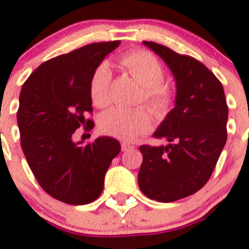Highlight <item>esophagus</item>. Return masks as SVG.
<instances>
[{
  "mask_svg": "<svg viewBox=\"0 0 249 249\" xmlns=\"http://www.w3.org/2000/svg\"><path fill=\"white\" fill-rule=\"evenodd\" d=\"M133 149H135V147H134L133 145L127 144V142H123V144H122L123 151H129V150H133Z\"/></svg>",
  "mask_w": 249,
  "mask_h": 249,
  "instance_id": "1",
  "label": "esophagus"
}]
</instances>
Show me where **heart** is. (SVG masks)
Segmentation results:
<instances>
[{
  "label": "heart",
  "mask_w": 249,
  "mask_h": 249,
  "mask_svg": "<svg viewBox=\"0 0 249 249\" xmlns=\"http://www.w3.org/2000/svg\"><path fill=\"white\" fill-rule=\"evenodd\" d=\"M119 64L127 74L140 84V99L144 100L156 113H165L174 100V93L163 84V68L160 62L146 51H134L122 55ZM111 71L107 63H102L90 78L89 91L91 102L98 108H105L110 103ZM152 119L145 108H114L102 115L99 127L103 133L123 141H134L151 129Z\"/></svg>",
  "instance_id": "1"
}]
</instances>
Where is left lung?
<instances>
[{
  "mask_svg": "<svg viewBox=\"0 0 249 249\" xmlns=\"http://www.w3.org/2000/svg\"><path fill=\"white\" fill-rule=\"evenodd\" d=\"M166 63L176 83L174 109L154 136L166 145H142L138 182L159 202L195 194L211 178L227 140L228 107L218 79L201 62L155 42H142Z\"/></svg>",
  "mask_w": 249,
  "mask_h": 249,
  "instance_id": "1",
  "label": "left lung"
}]
</instances>
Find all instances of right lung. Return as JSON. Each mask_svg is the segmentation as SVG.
<instances>
[{
	"label": "right lung",
	"instance_id": "right-lung-1",
	"mask_svg": "<svg viewBox=\"0 0 249 249\" xmlns=\"http://www.w3.org/2000/svg\"><path fill=\"white\" fill-rule=\"evenodd\" d=\"M119 41L84 46L38 67L19 94L17 124L26 160L42 189L69 205H87L100 196L105 174L120 152V142L99 136L74 142L79 126L93 129L90 78ZM89 125H88V124Z\"/></svg>",
	"mask_w": 249,
	"mask_h": 249
}]
</instances>
